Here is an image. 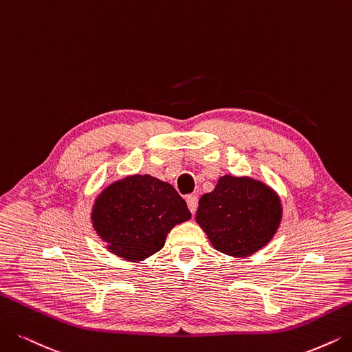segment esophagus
Listing matches in <instances>:
<instances>
[{"label":"esophagus","mask_w":352,"mask_h":352,"mask_svg":"<svg viewBox=\"0 0 352 352\" xmlns=\"http://www.w3.org/2000/svg\"><path fill=\"white\" fill-rule=\"evenodd\" d=\"M186 204H188V208L192 214L196 212V209H198V196L196 195H189L186 198Z\"/></svg>","instance_id":"34e87169"}]
</instances>
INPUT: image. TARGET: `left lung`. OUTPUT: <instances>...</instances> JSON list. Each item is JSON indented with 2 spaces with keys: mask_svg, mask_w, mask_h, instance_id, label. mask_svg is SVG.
<instances>
[{
  "mask_svg": "<svg viewBox=\"0 0 352 352\" xmlns=\"http://www.w3.org/2000/svg\"><path fill=\"white\" fill-rule=\"evenodd\" d=\"M282 210L277 193L263 182L225 175L199 199L196 222L215 250L247 257L274 236Z\"/></svg>",
  "mask_w": 352,
  "mask_h": 352,
  "instance_id": "left-lung-1",
  "label": "left lung"
}]
</instances>
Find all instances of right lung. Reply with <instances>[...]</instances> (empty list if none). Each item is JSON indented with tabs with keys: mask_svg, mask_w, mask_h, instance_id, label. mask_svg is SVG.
I'll return each mask as SVG.
<instances>
[{
	"mask_svg": "<svg viewBox=\"0 0 352 352\" xmlns=\"http://www.w3.org/2000/svg\"><path fill=\"white\" fill-rule=\"evenodd\" d=\"M91 219L112 254L142 261L160 251L168 231L190 219V212L172 185L150 175H133L98 195Z\"/></svg>",
	"mask_w": 352,
	"mask_h": 352,
	"instance_id": "obj_1",
	"label": "right lung"
}]
</instances>
